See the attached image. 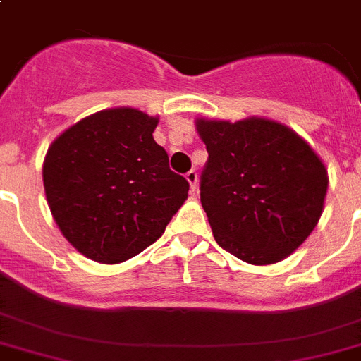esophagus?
Here are the masks:
<instances>
[{"label":"esophagus","instance_id":"1","mask_svg":"<svg viewBox=\"0 0 361 361\" xmlns=\"http://www.w3.org/2000/svg\"><path fill=\"white\" fill-rule=\"evenodd\" d=\"M185 178H187V181H189L190 189H192V192L196 190V187H198V172L196 171H189L187 174H185Z\"/></svg>","mask_w":361,"mask_h":361}]
</instances>
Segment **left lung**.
Wrapping results in <instances>:
<instances>
[{"label": "left lung", "mask_w": 361, "mask_h": 361, "mask_svg": "<svg viewBox=\"0 0 361 361\" xmlns=\"http://www.w3.org/2000/svg\"><path fill=\"white\" fill-rule=\"evenodd\" d=\"M196 130L209 152L200 196L216 243L250 265L293 255L324 212V161L293 128L265 118H202Z\"/></svg>", "instance_id": "1"}]
</instances>
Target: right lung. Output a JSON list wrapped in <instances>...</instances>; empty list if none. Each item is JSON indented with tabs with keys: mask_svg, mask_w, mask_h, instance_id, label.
<instances>
[{
	"mask_svg": "<svg viewBox=\"0 0 361 361\" xmlns=\"http://www.w3.org/2000/svg\"><path fill=\"white\" fill-rule=\"evenodd\" d=\"M158 118L118 106L59 134L43 161L47 203L74 249L99 263L140 255L183 205L189 181L152 137Z\"/></svg>",
	"mask_w": 361,
	"mask_h": 361,
	"instance_id": "1",
	"label": "right lung"
}]
</instances>
